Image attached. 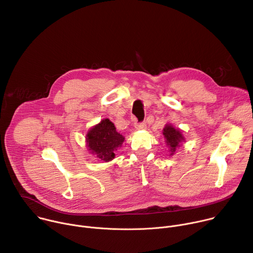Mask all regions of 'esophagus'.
<instances>
[{
	"mask_svg": "<svg viewBox=\"0 0 253 253\" xmlns=\"http://www.w3.org/2000/svg\"><path fill=\"white\" fill-rule=\"evenodd\" d=\"M135 128H136L137 130H143V129H146V124L144 123V122H142V123H137V124L135 125Z\"/></svg>",
	"mask_w": 253,
	"mask_h": 253,
	"instance_id": "34e87169",
	"label": "esophagus"
}]
</instances>
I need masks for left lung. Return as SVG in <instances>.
Segmentation results:
<instances>
[{
	"mask_svg": "<svg viewBox=\"0 0 253 253\" xmlns=\"http://www.w3.org/2000/svg\"><path fill=\"white\" fill-rule=\"evenodd\" d=\"M163 135L165 138L166 145L170 149V155H173L176 149L180 146L181 142L184 141V137L181 134V130L175 129L171 124H166L163 129Z\"/></svg>",
	"mask_w": 253,
	"mask_h": 253,
	"instance_id": "left-lung-1",
	"label": "left lung"
}]
</instances>
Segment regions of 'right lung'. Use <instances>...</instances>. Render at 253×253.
Instances as JSON below:
<instances>
[{"instance_id": "add662e5", "label": "right lung", "mask_w": 253, "mask_h": 253, "mask_svg": "<svg viewBox=\"0 0 253 253\" xmlns=\"http://www.w3.org/2000/svg\"><path fill=\"white\" fill-rule=\"evenodd\" d=\"M87 147L99 159L109 162L115 157L114 151L122 146L124 137L116 131L109 119H104L95 125L86 135Z\"/></svg>"}]
</instances>
